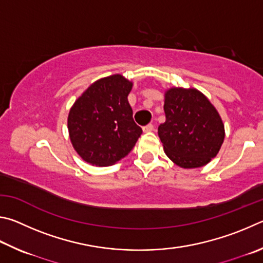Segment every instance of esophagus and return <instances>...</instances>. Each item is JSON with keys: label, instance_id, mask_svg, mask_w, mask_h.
<instances>
[{"label": "esophagus", "instance_id": "1", "mask_svg": "<svg viewBox=\"0 0 263 263\" xmlns=\"http://www.w3.org/2000/svg\"><path fill=\"white\" fill-rule=\"evenodd\" d=\"M153 130H154V124H151V123L146 124V126L143 127V132L144 133H149V132H153Z\"/></svg>", "mask_w": 263, "mask_h": 263}]
</instances>
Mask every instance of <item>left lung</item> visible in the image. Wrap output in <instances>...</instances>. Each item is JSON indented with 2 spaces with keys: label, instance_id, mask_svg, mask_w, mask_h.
<instances>
[{
  "label": "left lung",
  "instance_id": "1",
  "mask_svg": "<svg viewBox=\"0 0 263 263\" xmlns=\"http://www.w3.org/2000/svg\"><path fill=\"white\" fill-rule=\"evenodd\" d=\"M166 120L158 136L167 157L182 168H196L216 157L225 137L218 110L201 91L171 87L165 91Z\"/></svg>",
  "mask_w": 263,
  "mask_h": 263
}]
</instances>
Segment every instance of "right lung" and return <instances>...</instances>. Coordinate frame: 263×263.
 <instances>
[{
  "label": "right lung",
  "instance_id": "add662e5",
  "mask_svg": "<svg viewBox=\"0 0 263 263\" xmlns=\"http://www.w3.org/2000/svg\"><path fill=\"white\" fill-rule=\"evenodd\" d=\"M133 82L120 73L87 87L71 106L68 130L80 157L96 166H109L126 157L142 134L128 103Z\"/></svg>",
  "mask_w": 263,
  "mask_h": 263
}]
</instances>
